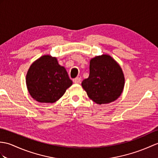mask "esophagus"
Returning a JSON list of instances; mask_svg holds the SVG:
<instances>
[{
    "instance_id": "esophagus-1",
    "label": "esophagus",
    "mask_w": 158,
    "mask_h": 158,
    "mask_svg": "<svg viewBox=\"0 0 158 158\" xmlns=\"http://www.w3.org/2000/svg\"><path fill=\"white\" fill-rule=\"evenodd\" d=\"M81 81V79L80 77H76L73 79V82L75 83H80Z\"/></svg>"
}]
</instances>
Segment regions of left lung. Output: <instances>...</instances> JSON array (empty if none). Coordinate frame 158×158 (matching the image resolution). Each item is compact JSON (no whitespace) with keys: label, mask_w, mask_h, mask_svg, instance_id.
Segmentation results:
<instances>
[{"label":"left lung","mask_w":158,"mask_h":158,"mask_svg":"<svg viewBox=\"0 0 158 158\" xmlns=\"http://www.w3.org/2000/svg\"><path fill=\"white\" fill-rule=\"evenodd\" d=\"M124 77L119 64L107 54L90 60L89 75L81 85L88 97L96 104L116 100L123 92Z\"/></svg>","instance_id":"8db88e82"}]
</instances>
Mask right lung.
I'll return each mask as SVG.
<instances>
[{
  "instance_id": "obj_1",
  "label": "right lung",
  "mask_w": 158,
  "mask_h": 158,
  "mask_svg": "<svg viewBox=\"0 0 158 158\" xmlns=\"http://www.w3.org/2000/svg\"><path fill=\"white\" fill-rule=\"evenodd\" d=\"M73 83L64 67L49 55L40 57L29 69L26 84L29 94L36 101L54 103Z\"/></svg>"
}]
</instances>
